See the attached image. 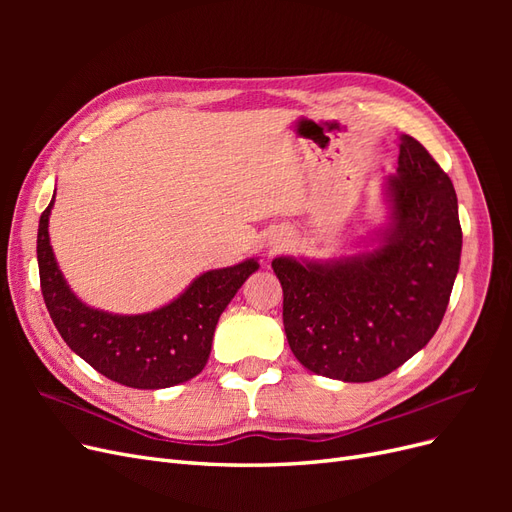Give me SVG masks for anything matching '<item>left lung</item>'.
I'll use <instances>...</instances> for the list:
<instances>
[{
  "instance_id": "1",
  "label": "left lung",
  "mask_w": 512,
  "mask_h": 512,
  "mask_svg": "<svg viewBox=\"0 0 512 512\" xmlns=\"http://www.w3.org/2000/svg\"><path fill=\"white\" fill-rule=\"evenodd\" d=\"M384 198L389 218L369 252L271 262L290 350L318 376L378 380L425 348L444 318L461 258L453 181L416 138L401 134Z\"/></svg>"
}]
</instances>
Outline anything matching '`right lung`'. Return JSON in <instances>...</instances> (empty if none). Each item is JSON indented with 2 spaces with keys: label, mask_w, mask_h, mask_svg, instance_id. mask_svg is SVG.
I'll return each instance as SVG.
<instances>
[{
  "label": "right lung",
  "mask_w": 512,
  "mask_h": 512,
  "mask_svg": "<svg viewBox=\"0 0 512 512\" xmlns=\"http://www.w3.org/2000/svg\"><path fill=\"white\" fill-rule=\"evenodd\" d=\"M49 203L38 226V269L46 309L59 335L108 380L132 389H168L198 376L226 305L254 271L258 260L198 275L177 299L147 314H108L85 305L70 290L49 239Z\"/></svg>",
  "instance_id": "obj_1"
}]
</instances>
